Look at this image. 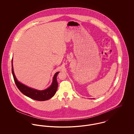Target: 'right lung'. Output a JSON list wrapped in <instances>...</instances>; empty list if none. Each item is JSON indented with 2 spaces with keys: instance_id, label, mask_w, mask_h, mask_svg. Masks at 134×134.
<instances>
[{
  "instance_id": "obj_1",
  "label": "right lung",
  "mask_w": 134,
  "mask_h": 134,
  "mask_svg": "<svg viewBox=\"0 0 134 134\" xmlns=\"http://www.w3.org/2000/svg\"><path fill=\"white\" fill-rule=\"evenodd\" d=\"M12 73L14 80V82L19 91L25 96H27L31 98V99L39 101L46 100L50 99L54 96L57 90V76L59 72H58L55 74L53 77V83L51 86L48 88L44 90H38L34 89L19 82L16 78V77L14 73L13 64H12Z\"/></svg>"
}]
</instances>
